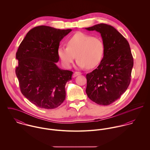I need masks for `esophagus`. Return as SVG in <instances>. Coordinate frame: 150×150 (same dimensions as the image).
<instances>
[{
	"label": "esophagus",
	"mask_w": 150,
	"mask_h": 150,
	"mask_svg": "<svg viewBox=\"0 0 150 150\" xmlns=\"http://www.w3.org/2000/svg\"><path fill=\"white\" fill-rule=\"evenodd\" d=\"M81 73L76 71V72H74V74H73V77H77V76H79V75H81Z\"/></svg>",
	"instance_id": "obj_1"
}]
</instances>
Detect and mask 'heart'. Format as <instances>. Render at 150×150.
Here are the masks:
<instances>
[{
    "mask_svg": "<svg viewBox=\"0 0 150 150\" xmlns=\"http://www.w3.org/2000/svg\"><path fill=\"white\" fill-rule=\"evenodd\" d=\"M66 45L58 49V55L62 64L67 68L71 66L76 57L79 67H95L99 64L104 55L105 45L102 40L84 33L74 35L67 40Z\"/></svg>",
    "mask_w": 150,
    "mask_h": 150,
    "instance_id": "obj_1",
    "label": "heart"
}]
</instances>
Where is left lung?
<instances>
[{
  "mask_svg": "<svg viewBox=\"0 0 150 150\" xmlns=\"http://www.w3.org/2000/svg\"><path fill=\"white\" fill-rule=\"evenodd\" d=\"M85 29L99 32L105 45L100 64L86 76V93L96 103L109 105L120 99L129 86L133 66L130 45L127 39L111 25L100 23Z\"/></svg>",
  "mask_w": 150,
  "mask_h": 150,
  "instance_id": "8db88e82",
  "label": "left lung"
}]
</instances>
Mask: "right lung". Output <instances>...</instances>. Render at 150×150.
Masks as SVG:
<instances>
[{"label": "right lung", "instance_id": "add662e5", "mask_svg": "<svg viewBox=\"0 0 150 150\" xmlns=\"http://www.w3.org/2000/svg\"><path fill=\"white\" fill-rule=\"evenodd\" d=\"M71 29L39 26L30 30L16 53V73L23 95L37 107L52 109L66 98L65 86L73 72L59 68V43Z\"/></svg>", "mask_w": 150, "mask_h": 150}]
</instances>
